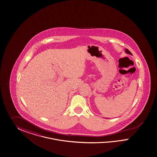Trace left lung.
Segmentation results:
<instances>
[{"label":"left lung","instance_id":"1","mask_svg":"<svg viewBox=\"0 0 157 157\" xmlns=\"http://www.w3.org/2000/svg\"><path fill=\"white\" fill-rule=\"evenodd\" d=\"M125 52L126 53H127V54H129V55H132L131 52L129 51L128 49H125Z\"/></svg>","mask_w":157,"mask_h":157}]
</instances>
